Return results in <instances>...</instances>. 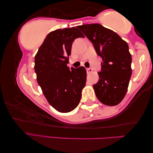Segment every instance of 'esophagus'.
<instances>
[{"label":"esophagus","mask_w":153,"mask_h":153,"mask_svg":"<svg viewBox=\"0 0 153 153\" xmlns=\"http://www.w3.org/2000/svg\"><path fill=\"white\" fill-rule=\"evenodd\" d=\"M93 71V69L91 68H87V73H91V72Z\"/></svg>","instance_id":"34e87169"}]
</instances>
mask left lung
Returning <instances> with one entry per match:
<instances>
[{
  "mask_svg": "<svg viewBox=\"0 0 153 153\" xmlns=\"http://www.w3.org/2000/svg\"><path fill=\"white\" fill-rule=\"evenodd\" d=\"M77 27L93 43L97 56L102 58L99 81L93 85L97 99L107 106H116L126 96L131 76L128 45L116 32L101 24Z\"/></svg>",
  "mask_w": 153,
  "mask_h": 153,
  "instance_id": "1",
  "label": "left lung"
}]
</instances>
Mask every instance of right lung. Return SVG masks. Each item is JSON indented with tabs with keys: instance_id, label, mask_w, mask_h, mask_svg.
<instances>
[{
	"instance_id": "obj_1",
	"label": "right lung",
	"mask_w": 153,
	"mask_h": 153,
	"mask_svg": "<svg viewBox=\"0 0 153 153\" xmlns=\"http://www.w3.org/2000/svg\"><path fill=\"white\" fill-rule=\"evenodd\" d=\"M84 38L75 27L50 32L34 58V71L40 87L49 103L60 112H71L78 106L86 84L83 66H67L74 39Z\"/></svg>"
}]
</instances>
